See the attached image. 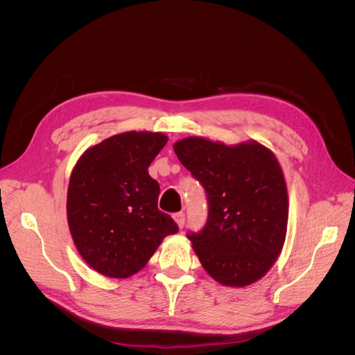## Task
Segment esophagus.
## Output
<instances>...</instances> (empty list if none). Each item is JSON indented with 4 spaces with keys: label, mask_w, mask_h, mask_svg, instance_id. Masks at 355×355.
Returning <instances> with one entry per match:
<instances>
[{
    "label": "esophagus",
    "mask_w": 355,
    "mask_h": 355,
    "mask_svg": "<svg viewBox=\"0 0 355 355\" xmlns=\"http://www.w3.org/2000/svg\"><path fill=\"white\" fill-rule=\"evenodd\" d=\"M175 222L178 223V227L182 230L184 228V225H185V213L184 211H179V213H176L175 214Z\"/></svg>",
    "instance_id": "34e87169"
}]
</instances>
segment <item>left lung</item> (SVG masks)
Segmentation results:
<instances>
[{"instance_id": "left-lung-1", "label": "left lung", "mask_w": 355, "mask_h": 355, "mask_svg": "<svg viewBox=\"0 0 355 355\" xmlns=\"http://www.w3.org/2000/svg\"><path fill=\"white\" fill-rule=\"evenodd\" d=\"M173 149L207 194L206 227L188 234L204 270L230 287L261 280L282 253L288 219L286 180L274 153L256 141L225 145L197 136Z\"/></svg>"}]
</instances>
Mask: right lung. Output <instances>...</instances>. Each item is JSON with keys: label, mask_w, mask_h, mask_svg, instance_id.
Wrapping results in <instances>:
<instances>
[{"label": "right lung", "mask_w": 355, "mask_h": 355, "mask_svg": "<svg viewBox=\"0 0 355 355\" xmlns=\"http://www.w3.org/2000/svg\"><path fill=\"white\" fill-rule=\"evenodd\" d=\"M167 141L153 132L114 135L84 151L72 170L69 231L83 259L102 275L132 277L164 237L179 231L158 210L159 185L148 173Z\"/></svg>", "instance_id": "right-lung-1"}]
</instances>
